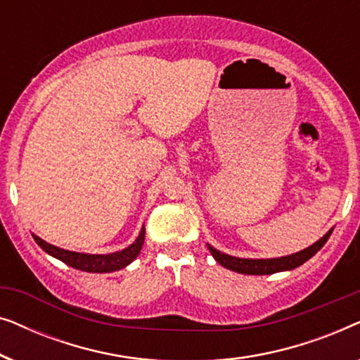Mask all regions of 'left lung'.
Listing matches in <instances>:
<instances>
[{
  "mask_svg": "<svg viewBox=\"0 0 360 360\" xmlns=\"http://www.w3.org/2000/svg\"><path fill=\"white\" fill-rule=\"evenodd\" d=\"M331 233L333 229L328 231V233L324 234L321 239L316 240L313 245L300 250L297 254L285 255V257H277V259H239L224 252H219L218 249L211 248L210 244H208V249L211 255L216 259V262L221 264L226 269L234 270V272L238 274H245V275H270V274L283 272V270H292V269L300 267V265L311 259L313 255L316 254L324 244H326V240L329 239Z\"/></svg>",
  "mask_w": 360,
  "mask_h": 360,
  "instance_id": "left-lung-1",
  "label": "left lung"
}]
</instances>
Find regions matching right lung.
Instances as JSON below:
<instances>
[{
	"instance_id": "1",
	"label": "right lung",
	"mask_w": 360,
	"mask_h": 360,
	"mask_svg": "<svg viewBox=\"0 0 360 360\" xmlns=\"http://www.w3.org/2000/svg\"><path fill=\"white\" fill-rule=\"evenodd\" d=\"M32 238L36 243L41 245L42 250H46L47 254H51L52 257H56L62 262H65L70 267L77 270H83V272H91V274H106V272H115V270L124 269L126 265H129L137 255H139L142 244H144L146 238V228L141 229L137 239L132 243L129 248L120 250V252L112 254H82V252H73V250H65L56 245L46 243L39 236L32 234Z\"/></svg>"
}]
</instances>
